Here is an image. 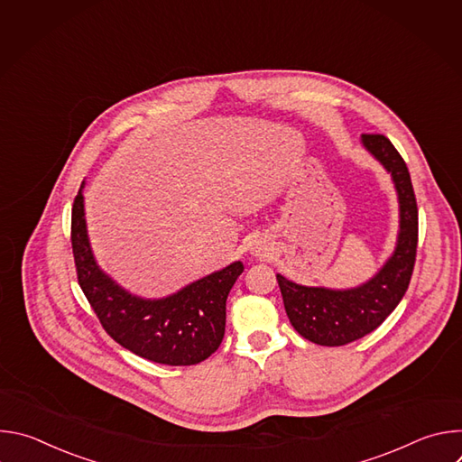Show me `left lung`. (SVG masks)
Masks as SVG:
<instances>
[{
  "label": "left lung",
  "instance_id": "obj_1",
  "mask_svg": "<svg viewBox=\"0 0 462 462\" xmlns=\"http://www.w3.org/2000/svg\"><path fill=\"white\" fill-rule=\"evenodd\" d=\"M360 143L397 189L399 234L393 254L371 280L351 289L307 287L276 276L292 327L309 342L327 347L351 344L374 331L406 294L417 255L419 212L404 159L383 135H362Z\"/></svg>",
  "mask_w": 462,
  "mask_h": 462
}]
</instances>
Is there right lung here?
Wrapping results in <instances>:
<instances>
[{
	"label": "right lung",
	"mask_w": 462,
	"mask_h": 462,
	"mask_svg": "<svg viewBox=\"0 0 462 462\" xmlns=\"http://www.w3.org/2000/svg\"><path fill=\"white\" fill-rule=\"evenodd\" d=\"M82 182L73 205L71 243L79 283L106 333L122 347L164 365H195L217 351L225 337L226 298L243 273L234 261L164 298H143L118 285L95 259Z\"/></svg>",
	"instance_id": "obj_1"
}]
</instances>
